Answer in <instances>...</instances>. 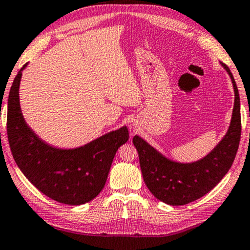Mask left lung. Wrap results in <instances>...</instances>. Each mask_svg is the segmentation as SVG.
<instances>
[{"mask_svg":"<svg viewBox=\"0 0 250 250\" xmlns=\"http://www.w3.org/2000/svg\"><path fill=\"white\" fill-rule=\"evenodd\" d=\"M220 63L231 79L235 103L227 133L212 151L194 162L181 163L167 159L141 136L133 137L144 182L167 205L183 206L203 197L227 174L236 157L241 134L240 98L231 71Z\"/></svg>","mask_w":250,"mask_h":250,"instance_id":"obj_1","label":"left lung"}]
</instances>
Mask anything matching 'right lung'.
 <instances>
[{
	"instance_id": "1",
	"label": "right lung",
	"mask_w": 250,
	"mask_h": 250,
	"mask_svg": "<svg viewBox=\"0 0 250 250\" xmlns=\"http://www.w3.org/2000/svg\"><path fill=\"white\" fill-rule=\"evenodd\" d=\"M24 64L11 86L7 101V138L22 173L52 200L80 206L95 199L105 187L117 149L128 141L126 126L83 146L59 148L45 143L26 124L19 98Z\"/></svg>"
}]
</instances>
